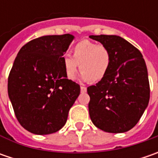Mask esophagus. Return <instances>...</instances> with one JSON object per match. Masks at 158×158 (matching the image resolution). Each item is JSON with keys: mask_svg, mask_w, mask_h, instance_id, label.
I'll list each match as a JSON object with an SVG mask.
<instances>
[{"mask_svg": "<svg viewBox=\"0 0 158 158\" xmlns=\"http://www.w3.org/2000/svg\"><path fill=\"white\" fill-rule=\"evenodd\" d=\"M87 91V88L85 87V86H83V85H81V92L82 93H84V92H86Z\"/></svg>", "mask_w": 158, "mask_h": 158, "instance_id": "34e87169", "label": "esophagus"}]
</instances>
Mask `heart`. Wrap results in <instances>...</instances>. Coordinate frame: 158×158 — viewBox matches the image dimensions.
<instances>
[{"mask_svg":"<svg viewBox=\"0 0 158 158\" xmlns=\"http://www.w3.org/2000/svg\"><path fill=\"white\" fill-rule=\"evenodd\" d=\"M72 52L73 57L64 55L62 58L65 75L70 80L76 77L78 67L82 71L83 80H90L94 82L101 81L109 72L112 54L105 45L84 40L76 44Z\"/></svg>","mask_w":158,"mask_h":158,"instance_id":"1","label":"heart"}]
</instances>
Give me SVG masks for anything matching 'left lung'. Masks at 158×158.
I'll return each instance as SVG.
<instances>
[{
	"label": "left lung",
	"instance_id": "left-lung-1",
	"mask_svg": "<svg viewBox=\"0 0 158 158\" xmlns=\"http://www.w3.org/2000/svg\"><path fill=\"white\" fill-rule=\"evenodd\" d=\"M89 38L107 46L112 54L107 75L87 88L90 119L105 132H127L137 124L149 104L150 89L145 60L136 47L121 37Z\"/></svg>",
	"mask_w": 158,
	"mask_h": 158
}]
</instances>
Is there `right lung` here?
<instances>
[{"label": "right lung", "mask_w": 158, "mask_h": 158, "mask_svg": "<svg viewBox=\"0 0 158 158\" xmlns=\"http://www.w3.org/2000/svg\"><path fill=\"white\" fill-rule=\"evenodd\" d=\"M74 36H43L20 49L8 79V93L23 128L49 135L66 124L80 94V85L67 78L62 58Z\"/></svg>", "instance_id": "right-lung-1"}]
</instances>
